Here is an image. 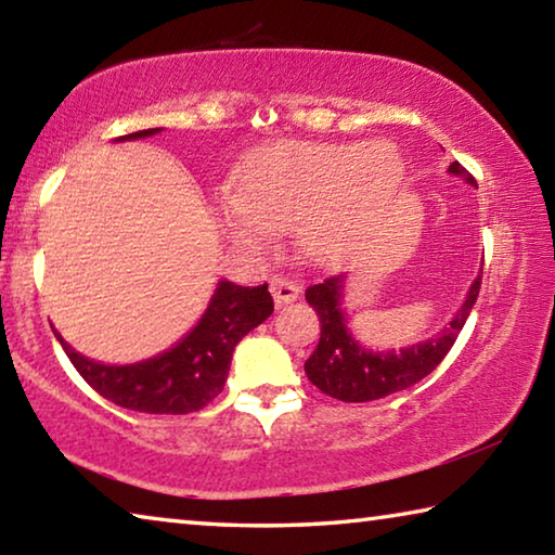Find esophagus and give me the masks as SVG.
Masks as SVG:
<instances>
[{
    "mask_svg": "<svg viewBox=\"0 0 555 555\" xmlns=\"http://www.w3.org/2000/svg\"><path fill=\"white\" fill-rule=\"evenodd\" d=\"M269 291H271V296H274L276 306H286V304H291V300H296L300 296V286L294 279H286V276L271 279Z\"/></svg>",
    "mask_w": 555,
    "mask_h": 555,
    "instance_id": "esophagus-1",
    "label": "esophagus"
}]
</instances>
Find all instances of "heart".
Instances as JSON below:
<instances>
[{
  "label": "heart",
  "instance_id": "obj_1",
  "mask_svg": "<svg viewBox=\"0 0 555 555\" xmlns=\"http://www.w3.org/2000/svg\"><path fill=\"white\" fill-rule=\"evenodd\" d=\"M401 178L403 158L387 139L279 142L242 168L237 201H224L220 218L247 249H264L269 230H296L308 257L333 261L350 249Z\"/></svg>",
  "mask_w": 555,
  "mask_h": 555
}]
</instances>
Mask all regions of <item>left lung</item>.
<instances>
[{
    "mask_svg": "<svg viewBox=\"0 0 555 555\" xmlns=\"http://www.w3.org/2000/svg\"><path fill=\"white\" fill-rule=\"evenodd\" d=\"M448 171L475 185V178L457 162L450 164ZM480 284L482 271L477 274L475 284L469 286L463 308L455 313L446 331L426 343L403 347L401 352H372L357 343L352 333L347 331V318L343 311V274L327 276L321 284L308 286V306H313V311L321 318V340H318L313 354L306 360L308 379L327 397L347 403L384 399L389 393L413 387L426 374L434 372L450 352V347L455 345V337L463 331L477 294H480Z\"/></svg>",
    "mask_w": 555,
    "mask_h": 555,
    "instance_id": "1",
    "label": "left lung"
}]
</instances>
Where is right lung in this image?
Returning a JSON list of instances; mask_svg holds the SVG:
<instances>
[{
  "mask_svg": "<svg viewBox=\"0 0 555 555\" xmlns=\"http://www.w3.org/2000/svg\"><path fill=\"white\" fill-rule=\"evenodd\" d=\"M156 131H134L119 137V142L152 137ZM271 313L274 298L267 284L237 286L232 281H220L198 325L171 350L152 360L119 367L102 364L75 352L59 333L55 337L80 377L107 401L142 413H191L218 397L228 379L234 347Z\"/></svg>",
  "mask_w": 555,
  "mask_h": 555,
  "instance_id": "right-lung-1",
  "label": "right lung"
}]
</instances>
